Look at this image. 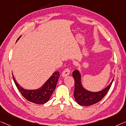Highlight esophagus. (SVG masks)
I'll use <instances>...</instances> for the list:
<instances>
[{
	"label": "esophagus",
	"instance_id": "1",
	"mask_svg": "<svg viewBox=\"0 0 126 126\" xmlns=\"http://www.w3.org/2000/svg\"><path fill=\"white\" fill-rule=\"evenodd\" d=\"M70 68H66L65 69H64V70L62 72V77H66V76L68 75L69 74H70Z\"/></svg>",
	"mask_w": 126,
	"mask_h": 126
}]
</instances>
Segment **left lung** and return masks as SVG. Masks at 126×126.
I'll return each mask as SVG.
<instances>
[{
    "label": "left lung",
    "mask_w": 126,
    "mask_h": 126,
    "mask_svg": "<svg viewBox=\"0 0 126 126\" xmlns=\"http://www.w3.org/2000/svg\"><path fill=\"white\" fill-rule=\"evenodd\" d=\"M72 77L75 80V90H74V98L78 103L80 106H88L96 103L102 100L107 94L112 85L111 83L105 89L96 93L88 91L83 87L81 83L80 74L78 70H75L72 72Z\"/></svg>",
    "instance_id": "8db88e82"
}]
</instances>
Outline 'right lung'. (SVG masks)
<instances>
[{"label":"right lung","mask_w":126,"mask_h":126,"mask_svg":"<svg viewBox=\"0 0 126 126\" xmlns=\"http://www.w3.org/2000/svg\"><path fill=\"white\" fill-rule=\"evenodd\" d=\"M20 37L17 39V40L20 38ZM59 77V72H55L41 88L37 90H27L23 88L17 84L12 75L14 83L23 96L27 100L35 104H44L48 102L55 89Z\"/></svg>","instance_id":"1"}]
</instances>
